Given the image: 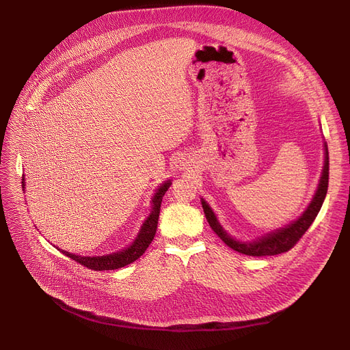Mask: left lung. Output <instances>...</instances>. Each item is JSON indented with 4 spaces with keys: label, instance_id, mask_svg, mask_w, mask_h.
<instances>
[{
    "label": "left lung",
    "instance_id": "1",
    "mask_svg": "<svg viewBox=\"0 0 350 350\" xmlns=\"http://www.w3.org/2000/svg\"><path fill=\"white\" fill-rule=\"evenodd\" d=\"M325 150H326V156H325V167H323V173L321 177V183L318 191L314 197V200L310 201L309 207L306 208V211L301 215V218H298L295 223H292L291 226L275 231L272 234H268L267 237H262L261 240L255 241V243H238L223 230V227L218 224L217 218L213 213V210L208 207V204L206 203L204 200H201V204H203V210L206 214L207 221L211 227V230L221 238V241L232 248L237 252H241L245 255H251V256H265V255H278L282 252H288L292 247H295V244L301 240L302 235L308 231V228L314 223V219L317 218L322 204L323 200L326 197L327 193V185H329V153H327V146L325 144Z\"/></svg>",
    "mask_w": 350,
    "mask_h": 350
}]
</instances>
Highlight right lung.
<instances>
[{
  "label": "right lung",
  "mask_w": 350,
  "mask_h": 350,
  "mask_svg": "<svg viewBox=\"0 0 350 350\" xmlns=\"http://www.w3.org/2000/svg\"><path fill=\"white\" fill-rule=\"evenodd\" d=\"M23 186H24V178H23ZM170 187V181H165L164 185L157 190V193L153 197V211L149 215V218L146 219V223L142 227L140 234L135 240V243L129 247L127 250H123L116 254H110L106 256H79L75 254H69L66 251H61L66 256H69L70 260L77 261L78 264L94 269V271H109V269H118L122 267H126L129 264L135 262L137 258L144 254L147 247L150 245L153 241L156 230H157V223H159V214H160V206H161V198Z\"/></svg>",
  "instance_id": "add662e5"
}]
</instances>
